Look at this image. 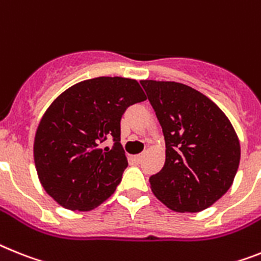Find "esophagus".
Segmentation results:
<instances>
[{"instance_id": "esophagus-1", "label": "esophagus", "mask_w": 261, "mask_h": 261, "mask_svg": "<svg viewBox=\"0 0 261 261\" xmlns=\"http://www.w3.org/2000/svg\"><path fill=\"white\" fill-rule=\"evenodd\" d=\"M133 161H134V162H137V163H139V162L142 161V154L133 155Z\"/></svg>"}]
</instances>
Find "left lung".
I'll list each match as a JSON object with an SVG mask.
<instances>
[{"instance_id":"obj_1","label":"left lung","mask_w":261,"mask_h":261,"mask_svg":"<svg viewBox=\"0 0 261 261\" xmlns=\"http://www.w3.org/2000/svg\"><path fill=\"white\" fill-rule=\"evenodd\" d=\"M166 141V161L150 178L159 200L176 212H199L222 198L240 162L235 128L198 90L170 81H141Z\"/></svg>"}]
</instances>
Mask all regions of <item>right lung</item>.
Instances as JSON below:
<instances>
[{
    "label": "right lung",
    "mask_w": 261,
    "mask_h": 261,
    "mask_svg": "<svg viewBox=\"0 0 261 261\" xmlns=\"http://www.w3.org/2000/svg\"><path fill=\"white\" fill-rule=\"evenodd\" d=\"M147 99L138 81L98 76L60 94L42 115L34 138V163L43 190L71 211H90L114 194L127 167L120 118ZM113 137V149L100 147Z\"/></svg>",
    "instance_id": "1"
}]
</instances>
